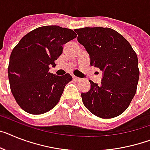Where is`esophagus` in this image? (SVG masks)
<instances>
[{
  "label": "esophagus",
  "mask_w": 150,
  "mask_h": 150,
  "mask_svg": "<svg viewBox=\"0 0 150 150\" xmlns=\"http://www.w3.org/2000/svg\"><path fill=\"white\" fill-rule=\"evenodd\" d=\"M72 77H73V79H74V80H75V81H80V80L81 79H80V78L77 77V76H75V75H73Z\"/></svg>",
  "instance_id": "1"
}]
</instances>
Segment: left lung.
Masks as SVG:
<instances>
[{
  "instance_id": "left-lung-1",
  "label": "left lung",
  "mask_w": 150,
  "mask_h": 150,
  "mask_svg": "<svg viewBox=\"0 0 150 150\" xmlns=\"http://www.w3.org/2000/svg\"><path fill=\"white\" fill-rule=\"evenodd\" d=\"M78 41L90 56L91 65L103 71L100 85L92 81L81 93L85 108L104 119L124 113L135 95L139 81L138 59L124 36L108 27L76 29Z\"/></svg>"
}]
</instances>
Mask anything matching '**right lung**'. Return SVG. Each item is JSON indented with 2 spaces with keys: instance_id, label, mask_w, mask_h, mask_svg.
I'll return each instance as SVG.
<instances>
[{
  "instance_id": "obj_1",
  "label": "right lung",
  "mask_w": 150,
  "mask_h": 150,
  "mask_svg": "<svg viewBox=\"0 0 150 150\" xmlns=\"http://www.w3.org/2000/svg\"><path fill=\"white\" fill-rule=\"evenodd\" d=\"M77 37L72 30L44 26L30 31L13 48L10 56L8 78L11 92L19 106L31 114L50 111L59 101L69 74L50 72L61 56L64 44Z\"/></svg>"
}]
</instances>
